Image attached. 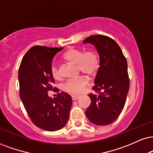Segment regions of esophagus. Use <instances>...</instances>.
Here are the masks:
<instances>
[{"mask_svg": "<svg viewBox=\"0 0 153 153\" xmlns=\"http://www.w3.org/2000/svg\"><path fill=\"white\" fill-rule=\"evenodd\" d=\"M79 97H80V96H79V95H72V100H76L77 99L79 98Z\"/></svg>", "mask_w": 153, "mask_h": 153, "instance_id": "obj_1", "label": "esophagus"}]
</instances>
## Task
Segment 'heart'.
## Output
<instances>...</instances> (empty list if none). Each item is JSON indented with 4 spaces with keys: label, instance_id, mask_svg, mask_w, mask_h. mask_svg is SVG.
Returning a JSON list of instances; mask_svg holds the SVG:
<instances>
[{
    "label": "heart",
    "instance_id": "heart-1",
    "mask_svg": "<svg viewBox=\"0 0 153 153\" xmlns=\"http://www.w3.org/2000/svg\"><path fill=\"white\" fill-rule=\"evenodd\" d=\"M63 59L69 63L77 65L78 71L81 72L88 78H93L97 75L100 67L99 58L94 51H89L87 52L76 49L68 50L63 55ZM51 73L56 80L60 78V74L58 68L52 65L51 68ZM88 80L85 77L68 80L64 84L63 90L72 95H80L84 91L88 85Z\"/></svg>",
    "mask_w": 153,
    "mask_h": 153
}]
</instances>
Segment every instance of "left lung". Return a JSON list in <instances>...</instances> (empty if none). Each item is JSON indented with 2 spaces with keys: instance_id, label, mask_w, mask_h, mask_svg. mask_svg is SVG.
I'll return each instance as SVG.
<instances>
[{
  "instance_id": "8db88e82",
  "label": "left lung",
  "mask_w": 153,
  "mask_h": 153,
  "mask_svg": "<svg viewBox=\"0 0 153 153\" xmlns=\"http://www.w3.org/2000/svg\"><path fill=\"white\" fill-rule=\"evenodd\" d=\"M82 43L94 45L100 58L93 88L98 94L88 95L91 102L86 117L93 124L107 126L117 118L126 104L130 87L126 58L116 42L108 36H91Z\"/></svg>"
}]
</instances>
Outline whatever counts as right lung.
Segmentation results:
<instances>
[{
  "mask_svg": "<svg viewBox=\"0 0 153 153\" xmlns=\"http://www.w3.org/2000/svg\"><path fill=\"white\" fill-rule=\"evenodd\" d=\"M63 48L32 47L22 59L18 71L20 97L35 126L46 131H56L68 121L72 97L65 92L52 98L54 78L51 73L53 58Z\"/></svg>",
  "mask_w": 153,
  "mask_h": 153,
  "instance_id": "add662e5",
  "label": "right lung"
}]
</instances>
